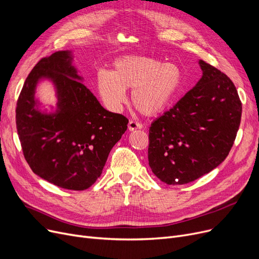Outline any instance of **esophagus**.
<instances>
[{
    "mask_svg": "<svg viewBox=\"0 0 259 259\" xmlns=\"http://www.w3.org/2000/svg\"><path fill=\"white\" fill-rule=\"evenodd\" d=\"M143 127V125H142V123H140V122H138V121H135V120H131L130 122H128V130L130 131H135V130H140V128H142Z\"/></svg>",
    "mask_w": 259,
    "mask_h": 259,
    "instance_id": "1",
    "label": "esophagus"
}]
</instances>
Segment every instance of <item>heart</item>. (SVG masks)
<instances>
[{
	"label": "heart",
	"mask_w": 259,
	"mask_h": 259,
	"mask_svg": "<svg viewBox=\"0 0 259 259\" xmlns=\"http://www.w3.org/2000/svg\"><path fill=\"white\" fill-rule=\"evenodd\" d=\"M97 89L105 106L118 112L127 101L125 90H133L132 101L139 113L154 116L163 112L182 84L180 68L149 57L126 56L115 61L114 71L97 73Z\"/></svg>",
	"instance_id": "1"
}]
</instances>
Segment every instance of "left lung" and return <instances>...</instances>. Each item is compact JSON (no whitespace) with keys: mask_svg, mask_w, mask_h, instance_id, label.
Listing matches in <instances>:
<instances>
[{"mask_svg":"<svg viewBox=\"0 0 259 259\" xmlns=\"http://www.w3.org/2000/svg\"><path fill=\"white\" fill-rule=\"evenodd\" d=\"M195 88L150 127L149 164L166 184H186L207 174L229 155L241 120V101L231 79L199 61Z\"/></svg>","mask_w":259,"mask_h":259,"instance_id":"obj_1","label":"left lung"}]
</instances>
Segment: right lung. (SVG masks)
Here are the masks:
<instances>
[{
  "label": "right lung",
  "instance_id": "add662e5",
  "mask_svg": "<svg viewBox=\"0 0 259 259\" xmlns=\"http://www.w3.org/2000/svg\"><path fill=\"white\" fill-rule=\"evenodd\" d=\"M42 76L58 90L55 115L34 109V89ZM68 52L42 58L18 98L16 123L22 151L34 174L57 187L83 191L102 174L108 154L127 128L128 119L110 113L80 82Z\"/></svg>",
  "mask_w": 259,
  "mask_h": 259
}]
</instances>
